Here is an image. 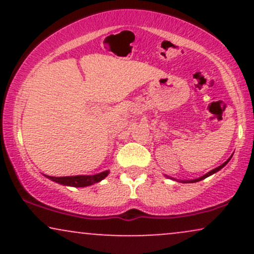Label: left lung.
Listing matches in <instances>:
<instances>
[{"instance_id": "1", "label": "left lung", "mask_w": 254, "mask_h": 254, "mask_svg": "<svg viewBox=\"0 0 254 254\" xmlns=\"http://www.w3.org/2000/svg\"><path fill=\"white\" fill-rule=\"evenodd\" d=\"M233 156V155H232ZM232 156L229 157L228 160H227L226 162H223L222 165L221 166H218V167H216V168H214V170H211L210 172H208V173L206 174H204V176H202V177H199V178H197V179H191V180H179V179H174V178H170L168 176H166L167 178H170V179H173V180H177V182H180V183H197V182H200V180H203V179H205V178H208V177H210V176H212V174L214 173H216V172H218L220 170H222V168L224 167V166H226L227 164H228L229 162V160L232 159Z\"/></svg>"}]
</instances>
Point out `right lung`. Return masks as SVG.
Listing matches in <instances>:
<instances>
[{
    "instance_id": "add662e5",
    "label": "right lung",
    "mask_w": 254,
    "mask_h": 254,
    "mask_svg": "<svg viewBox=\"0 0 254 254\" xmlns=\"http://www.w3.org/2000/svg\"><path fill=\"white\" fill-rule=\"evenodd\" d=\"M110 171H104L101 173L93 174V176H71V177H50L44 174L48 179L52 182L61 184L64 186H72V188H86L93 184H97L109 176Z\"/></svg>"
}]
</instances>
